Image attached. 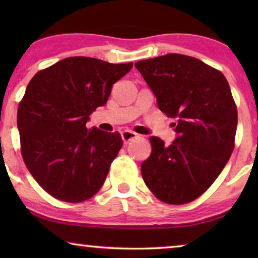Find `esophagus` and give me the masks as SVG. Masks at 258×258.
Returning a JSON list of instances; mask_svg holds the SVG:
<instances>
[{
  "label": "esophagus",
  "mask_w": 258,
  "mask_h": 258,
  "mask_svg": "<svg viewBox=\"0 0 258 258\" xmlns=\"http://www.w3.org/2000/svg\"><path fill=\"white\" fill-rule=\"evenodd\" d=\"M121 136H122L123 142L128 143V142H130V141H133L134 139H136L137 134L132 132V130H124V132H122Z\"/></svg>",
  "instance_id": "esophagus-1"
}]
</instances>
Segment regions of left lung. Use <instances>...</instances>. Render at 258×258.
I'll list each match as a JSON object with an SVG mask.
<instances>
[{
  "label": "left lung",
  "mask_w": 258,
  "mask_h": 258,
  "mask_svg": "<svg viewBox=\"0 0 258 258\" xmlns=\"http://www.w3.org/2000/svg\"><path fill=\"white\" fill-rule=\"evenodd\" d=\"M157 98L158 108L177 123V137L165 146L151 136L153 151L141 165L155 197L185 204L206 192L235 148L237 108L227 79L199 58L167 54L135 63Z\"/></svg>",
  "instance_id": "1"
}]
</instances>
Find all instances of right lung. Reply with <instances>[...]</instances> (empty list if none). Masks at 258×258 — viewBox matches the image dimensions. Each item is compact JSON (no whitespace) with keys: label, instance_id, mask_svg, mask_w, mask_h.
Masks as SVG:
<instances>
[{"label":"right lung","instance_id":"add662e5","mask_svg":"<svg viewBox=\"0 0 258 258\" xmlns=\"http://www.w3.org/2000/svg\"><path fill=\"white\" fill-rule=\"evenodd\" d=\"M133 68L93 57L62 59L35 74L17 109L21 154L36 182L55 199L93 197L123 146L119 133L87 129L112 84Z\"/></svg>","mask_w":258,"mask_h":258}]
</instances>
